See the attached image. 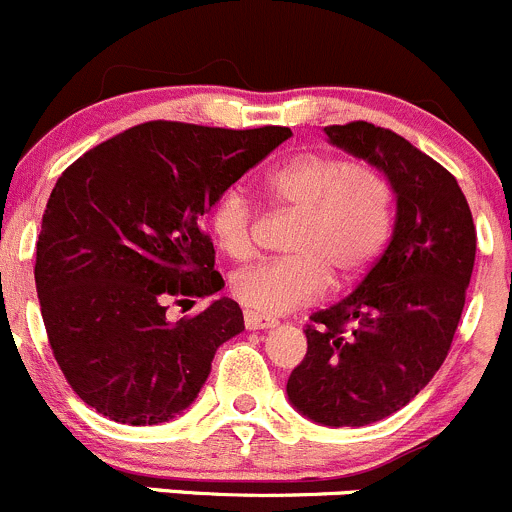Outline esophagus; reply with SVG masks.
<instances>
[{
	"label": "esophagus",
	"instance_id": "obj_1",
	"mask_svg": "<svg viewBox=\"0 0 512 512\" xmlns=\"http://www.w3.org/2000/svg\"><path fill=\"white\" fill-rule=\"evenodd\" d=\"M244 323H246V328H249V331H263V328L276 326V321H273V318L261 316V313H256V311H246L244 313Z\"/></svg>",
	"mask_w": 512,
	"mask_h": 512
}]
</instances>
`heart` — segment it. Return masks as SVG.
<instances>
[{
  "instance_id": "obj_1",
  "label": "heart",
  "mask_w": 512,
  "mask_h": 512,
  "mask_svg": "<svg viewBox=\"0 0 512 512\" xmlns=\"http://www.w3.org/2000/svg\"><path fill=\"white\" fill-rule=\"evenodd\" d=\"M263 194L293 214L286 236L291 256L246 266L231 276L241 306L263 316L316 301L328 286L356 281L386 246L393 226V186L386 171L368 161L306 151L263 176ZM256 209L249 196L229 189L209 211L216 246L234 258L254 249Z\"/></svg>"
}]
</instances>
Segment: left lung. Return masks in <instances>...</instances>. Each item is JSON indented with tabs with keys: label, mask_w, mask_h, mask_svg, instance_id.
Listing matches in <instances>:
<instances>
[{
	"label": "left lung",
	"mask_w": 512,
	"mask_h": 512,
	"mask_svg": "<svg viewBox=\"0 0 512 512\" xmlns=\"http://www.w3.org/2000/svg\"><path fill=\"white\" fill-rule=\"evenodd\" d=\"M326 134L386 171L396 224L356 291L311 316L286 393L311 421L358 428L401 411L443 366L473 273L475 224L455 176L396 131L351 121Z\"/></svg>",
	"instance_id": "obj_1"
}]
</instances>
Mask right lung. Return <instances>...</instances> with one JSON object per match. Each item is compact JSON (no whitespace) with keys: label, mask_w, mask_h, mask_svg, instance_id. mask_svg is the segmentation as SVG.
Here are the masks:
<instances>
[{"label":"right lung","mask_w":512,"mask_h":512,"mask_svg":"<svg viewBox=\"0 0 512 512\" xmlns=\"http://www.w3.org/2000/svg\"><path fill=\"white\" fill-rule=\"evenodd\" d=\"M291 136L288 126L146 121L79 156L52 189L37 241L39 306L72 391L109 421L156 426L199 396L244 313L201 229L221 194Z\"/></svg>","instance_id":"1"}]
</instances>
